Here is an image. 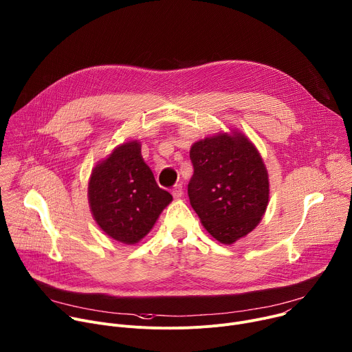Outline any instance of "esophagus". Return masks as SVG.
<instances>
[{
    "label": "esophagus",
    "instance_id": "esophagus-1",
    "mask_svg": "<svg viewBox=\"0 0 352 352\" xmlns=\"http://www.w3.org/2000/svg\"><path fill=\"white\" fill-rule=\"evenodd\" d=\"M182 195H184L182 185H181V184L175 185V186H174V189H173V196H174L175 199H181V197H182Z\"/></svg>",
    "mask_w": 352,
    "mask_h": 352
}]
</instances>
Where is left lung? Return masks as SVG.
<instances>
[{
  "label": "left lung",
  "mask_w": 352,
  "mask_h": 352,
  "mask_svg": "<svg viewBox=\"0 0 352 352\" xmlns=\"http://www.w3.org/2000/svg\"><path fill=\"white\" fill-rule=\"evenodd\" d=\"M189 157L190 206L206 231L224 245L246 236L269 205V174L256 146L242 132H219L195 142Z\"/></svg>",
  "instance_id": "1"
}]
</instances>
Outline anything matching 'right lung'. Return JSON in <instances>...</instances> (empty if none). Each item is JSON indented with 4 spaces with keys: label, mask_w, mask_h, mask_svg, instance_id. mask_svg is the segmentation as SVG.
<instances>
[{
    "label": "right lung",
    "mask_w": 352,
    "mask_h": 352,
    "mask_svg": "<svg viewBox=\"0 0 352 352\" xmlns=\"http://www.w3.org/2000/svg\"><path fill=\"white\" fill-rule=\"evenodd\" d=\"M91 216L102 231L133 245L153 228L173 196L162 189L140 153V142L118 144L91 170L87 186Z\"/></svg>",
    "instance_id": "right-lung-1"
}]
</instances>
